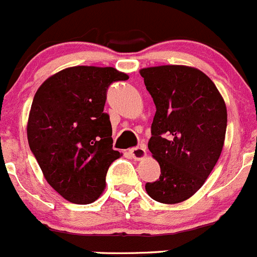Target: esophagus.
I'll return each instance as SVG.
<instances>
[{
  "label": "esophagus",
  "instance_id": "esophagus-1",
  "mask_svg": "<svg viewBox=\"0 0 257 257\" xmlns=\"http://www.w3.org/2000/svg\"><path fill=\"white\" fill-rule=\"evenodd\" d=\"M130 155L133 156L135 160H141L146 156V149L144 146H136V148H133L128 150Z\"/></svg>",
  "mask_w": 257,
  "mask_h": 257
}]
</instances>
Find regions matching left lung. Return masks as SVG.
<instances>
[{
	"label": "left lung",
	"instance_id": "1",
	"mask_svg": "<svg viewBox=\"0 0 257 257\" xmlns=\"http://www.w3.org/2000/svg\"><path fill=\"white\" fill-rule=\"evenodd\" d=\"M155 103L149 150L160 165V177L146 183L156 202L180 203L202 185L222 153L227 109L214 83L184 65L140 70Z\"/></svg>",
	"mask_w": 257,
	"mask_h": 257
}]
</instances>
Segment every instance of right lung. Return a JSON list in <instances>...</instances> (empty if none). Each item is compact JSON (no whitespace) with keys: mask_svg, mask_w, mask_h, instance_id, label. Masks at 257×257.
Segmentation results:
<instances>
[{"mask_svg":"<svg viewBox=\"0 0 257 257\" xmlns=\"http://www.w3.org/2000/svg\"><path fill=\"white\" fill-rule=\"evenodd\" d=\"M127 79L114 68L80 65L46 79L34 97L29 146L49 184L72 203L94 202L121 156L103 108L109 85Z\"/></svg>","mask_w":257,"mask_h":257,"instance_id":"right-lung-1","label":"right lung"}]
</instances>
